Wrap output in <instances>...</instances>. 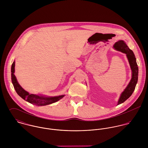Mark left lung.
<instances>
[{"label":"left lung","mask_w":148,"mask_h":148,"mask_svg":"<svg viewBox=\"0 0 148 148\" xmlns=\"http://www.w3.org/2000/svg\"><path fill=\"white\" fill-rule=\"evenodd\" d=\"M113 48L116 50L121 51L126 54L132 70L131 79L120 95L117 104L119 105L129 98L133 92L138 81V68L133 51L128 48L126 43L123 40H119L116 42L114 45Z\"/></svg>","instance_id":"8db88e82"}]
</instances>
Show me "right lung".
<instances>
[{
	"instance_id": "obj_1",
	"label": "right lung",
	"mask_w": 148,
	"mask_h": 148,
	"mask_svg": "<svg viewBox=\"0 0 148 148\" xmlns=\"http://www.w3.org/2000/svg\"><path fill=\"white\" fill-rule=\"evenodd\" d=\"M15 62L14 61L11 66V80L14 88L17 94L25 101L35 104L38 106H46L55 103L59 100L63 98L65 95H62L56 97H47L42 95H36L29 94L28 92L25 91L22 87L19 84L17 81L16 77H15Z\"/></svg>"
}]
</instances>
